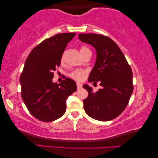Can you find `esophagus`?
Listing matches in <instances>:
<instances>
[{
  "mask_svg": "<svg viewBox=\"0 0 158 158\" xmlns=\"http://www.w3.org/2000/svg\"><path fill=\"white\" fill-rule=\"evenodd\" d=\"M76 85H77V90L81 89V88H82V84H81V83H76Z\"/></svg>",
  "mask_w": 158,
  "mask_h": 158,
  "instance_id": "34e87169",
  "label": "esophagus"
}]
</instances>
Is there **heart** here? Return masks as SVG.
I'll use <instances>...</instances> for the list:
<instances>
[{"mask_svg": "<svg viewBox=\"0 0 158 158\" xmlns=\"http://www.w3.org/2000/svg\"><path fill=\"white\" fill-rule=\"evenodd\" d=\"M88 50H90V49H88L87 47H85V46L81 47V49H80V52H81V55H83L85 51H88ZM61 61L62 62L64 61V56H62V57ZM88 73V72L87 70H84V69H75V70H73L72 72L69 73V76H70L72 79L75 80V81H82L85 78L86 76H87Z\"/></svg>", "mask_w": 158, "mask_h": 158, "instance_id": "b5f03b06", "label": "heart"}]
</instances>
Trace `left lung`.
Returning a JSON list of instances; mask_svg holds the SVG:
<instances>
[{
    "instance_id": "1",
    "label": "left lung",
    "mask_w": 158,
    "mask_h": 158,
    "mask_svg": "<svg viewBox=\"0 0 158 158\" xmlns=\"http://www.w3.org/2000/svg\"><path fill=\"white\" fill-rule=\"evenodd\" d=\"M82 42L91 44L97 53L96 62L88 81H99L102 86L96 93L88 85L83 87L88 96L84 99L86 114L94 119L106 122L120 115L133 92L132 70L124 54L111 39L97 34H81Z\"/></svg>"
}]
</instances>
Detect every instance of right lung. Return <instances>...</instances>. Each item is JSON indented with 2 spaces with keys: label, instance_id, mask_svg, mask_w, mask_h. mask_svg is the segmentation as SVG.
I'll return each mask as SVG.
<instances>
[{
  "label": "right lung",
  "instance_id": "1",
  "mask_svg": "<svg viewBox=\"0 0 158 158\" xmlns=\"http://www.w3.org/2000/svg\"><path fill=\"white\" fill-rule=\"evenodd\" d=\"M75 34H57L46 39L26 60L20 76L21 97L30 113L42 122L61 117L66 111V99L77 89L75 82L68 77L60 84L52 83L64 49Z\"/></svg>",
  "mask_w": 158,
  "mask_h": 158
}]
</instances>
